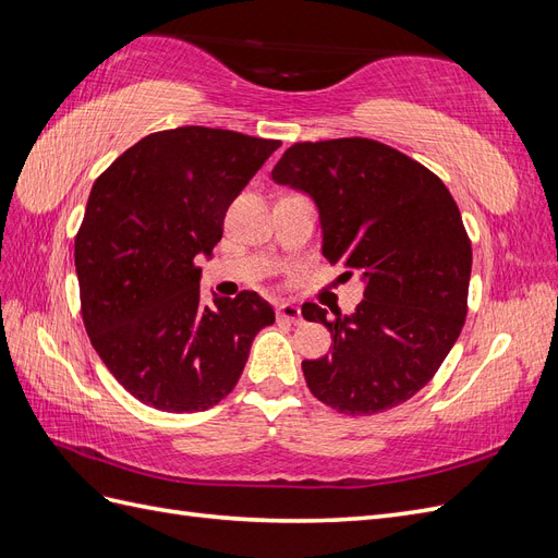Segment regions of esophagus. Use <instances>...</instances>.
<instances>
[{
    "label": "esophagus",
    "instance_id": "obj_1",
    "mask_svg": "<svg viewBox=\"0 0 558 558\" xmlns=\"http://www.w3.org/2000/svg\"><path fill=\"white\" fill-rule=\"evenodd\" d=\"M277 316L281 320H289V324H300V320H302L300 307L293 305V302H281V305L277 307Z\"/></svg>",
    "mask_w": 558,
    "mask_h": 558
}]
</instances>
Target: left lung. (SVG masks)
<instances>
[{
	"label": "left lung",
	"instance_id": "8db88e82",
	"mask_svg": "<svg viewBox=\"0 0 558 558\" xmlns=\"http://www.w3.org/2000/svg\"><path fill=\"white\" fill-rule=\"evenodd\" d=\"M272 179L314 197L330 265L361 275L365 300L324 324L332 351L302 361L310 391L340 414L369 416L416 396L465 324L472 246L442 179L398 148L367 137L298 142Z\"/></svg>",
	"mask_w": 558,
	"mask_h": 558
}]
</instances>
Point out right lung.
I'll use <instances>...</instances> for the list:
<instances>
[{"label": "right lung", "mask_w": 558, "mask_h": 558, "mask_svg": "<svg viewBox=\"0 0 558 558\" xmlns=\"http://www.w3.org/2000/svg\"><path fill=\"white\" fill-rule=\"evenodd\" d=\"M281 146L232 130L154 132L97 177L74 238L81 316L130 396L191 414L240 381L275 310L253 291L199 300L197 253L223 238L232 199Z\"/></svg>", "instance_id": "1"}]
</instances>
